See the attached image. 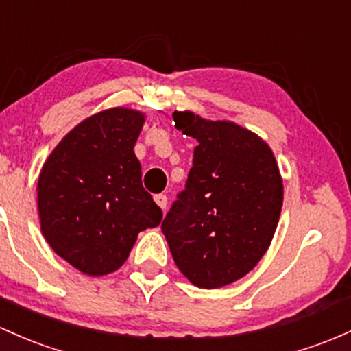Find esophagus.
Returning <instances> with one entry per match:
<instances>
[{
  "instance_id": "34e87169",
  "label": "esophagus",
  "mask_w": 351,
  "mask_h": 351,
  "mask_svg": "<svg viewBox=\"0 0 351 351\" xmlns=\"http://www.w3.org/2000/svg\"><path fill=\"white\" fill-rule=\"evenodd\" d=\"M155 202H156V205L161 208V210H165V208H167V205H168L167 195H163V193L156 195V196H155Z\"/></svg>"
}]
</instances>
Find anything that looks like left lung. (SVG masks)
<instances>
[{
    "mask_svg": "<svg viewBox=\"0 0 351 351\" xmlns=\"http://www.w3.org/2000/svg\"><path fill=\"white\" fill-rule=\"evenodd\" d=\"M175 126L198 141L193 167L161 223L180 271L198 288H221L267 253L283 205L269 146L232 121L175 111Z\"/></svg>",
    "mask_w": 351,
    "mask_h": 351,
    "instance_id": "obj_1",
    "label": "left lung"
}]
</instances>
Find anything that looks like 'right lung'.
<instances>
[{"mask_svg": "<svg viewBox=\"0 0 351 351\" xmlns=\"http://www.w3.org/2000/svg\"><path fill=\"white\" fill-rule=\"evenodd\" d=\"M143 123L145 114L130 108L99 111L76 125L41 168V232L56 255L86 275L117 271L138 233L163 218L133 152Z\"/></svg>", "mask_w": 351, "mask_h": 351, "instance_id": "1", "label": "right lung"}]
</instances>
